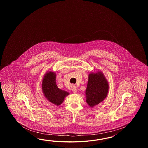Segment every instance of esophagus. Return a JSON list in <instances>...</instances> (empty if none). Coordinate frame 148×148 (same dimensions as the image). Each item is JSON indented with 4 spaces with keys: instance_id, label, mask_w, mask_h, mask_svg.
I'll return each instance as SVG.
<instances>
[{
    "instance_id": "esophagus-1",
    "label": "esophagus",
    "mask_w": 148,
    "mask_h": 148,
    "mask_svg": "<svg viewBox=\"0 0 148 148\" xmlns=\"http://www.w3.org/2000/svg\"><path fill=\"white\" fill-rule=\"evenodd\" d=\"M71 90L74 92V93H75L77 91V88H76V87H75V86H74V85H72L71 86Z\"/></svg>"
}]
</instances>
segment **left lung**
<instances>
[{"label": "left lung", "mask_w": 148, "mask_h": 148, "mask_svg": "<svg viewBox=\"0 0 148 148\" xmlns=\"http://www.w3.org/2000/svg\"><path fill=\"white\" fill-rule=\"evenodd\" d=\"M108 88V82L102 73L89 74L86 90L87 104L93 107L103 101L107 96Z\"/></svg>", "instance_id": "8db88e82"}]
</instances>
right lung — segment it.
Masks as SVG:
<instances>
[{"mask_svg":"<svg viewBox=\"0 0 148 148\" xmlns=\"http://www.w3.org/2000/svg\"><path fill=\"white\" fill-rule=\"evenodd\" d=\"M56 78L55 73H47L42 82V90L48 101L56 105H59L63 102L64 98L69 95V93L58 87Z\"/></svg>","mask_w":148,"mask_h":148,"instance_id":"add662e5","label":"right lung"}]
</instances>
